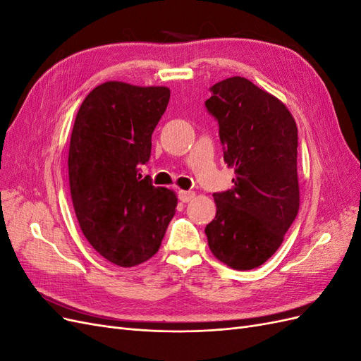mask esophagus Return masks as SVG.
I'll return each instance as SVG.
<instances>
[{
    "label": "esophagus",
    "instance_id": "1",
    "mask_svg": "<svg viewBox=\"0 0 361 361\" xmlns=\"http://www.w3.org/2000/svg\"><path fill=\"white\" fill-rule=\"evenodd\" d=\"M194 191H183V190H180L179 191V200L182 202V203H188V202H191L192 199H194Z\"/></svg>",
    "mask_w": 361,
    "mask_h": 361
}]
</instances>
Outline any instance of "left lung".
<instances>
[{
  "mask_svg": "<svg viewBox=\"0 0 361 361\" xmlns=\"http://www.w3.org/2000/svg\"><path fill=\"white\" fill-rule=\"evenodd\" d=\"M204 105L236 174L232 190L214 194L207 244L227 267L253 269L276 253L298 214L297 123L285 104L243 76L214 84Z\"/></svg>",
  "mask_w": 361,
  "mask_h": 361,
  "instance_id": "obj_1",
  "label": "left lung"
}]
</instances>
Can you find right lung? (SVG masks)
Returning <instances> with one entry per match:
<instances>
[{
	"label": "right lung",
	"instance_id": "obj_1",
	"mask_svg": "<svg viewBox=\"0 0 361 361\" xmlns=\"http://www.w3.org/2000/svg\"><path fill=\"white\" fill-rule=\"evenodd\" d=\"M169 101L167 87L108 81L75 118L68 158L75 215L90 245L118 267L154 256L176 212L174 191L141 176Z\"/></svg>",
	"mask_w": 361,
	"mask_h": 361
}]
</instances>
